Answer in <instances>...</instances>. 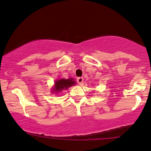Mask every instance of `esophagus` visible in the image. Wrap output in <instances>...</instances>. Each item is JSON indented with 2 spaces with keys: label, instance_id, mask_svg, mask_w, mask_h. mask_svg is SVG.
Listing matches in <instances>:
<instances>
[{
  "label": "esophagus",
  "instance_id": "1",
  "mask_svg": "<svg viewBox=\"0 0 151 151\" xmlns=\"http://www.w3.org/2000/svg\"><path fill=\"white\" fill-rule=\"evenodd\" d=\"M76 81L79 85H81L83 83V77H78L77 79H76Z\"/></svg>",
  "mask_w": 151,
  "mask_h": 151
}]
</instances>
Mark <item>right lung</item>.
<instances>
[{"mask_svg":"<svg viewBox=\"0 0 151 151\" xmlns=\"http://www.w3.org/2000/svg\"><path fill=\"white\" fill-rule=\"evenodd\" d=\"M76 84V81H74L73 78H60V79L56 80L55 82V86L52 89V92L58 93L61 92L63 90H67L70 87L74 86Z\"/></svg>","mask_w":151,"mask_h":151,"instance_id":"1","label":"right lung"}]
</instances>
